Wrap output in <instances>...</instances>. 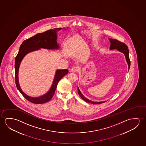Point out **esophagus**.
Segmentation results:
<instances>
[{
  "label": "esophagus",
  "instance_id": "obj_1",
  "mask_svg": "<svg viewBox=\"0 0 146 146\" xmlns=\"http://www.w3.org/2000/svg\"><path fill=\"white\" fill-rule=\"evenodd\" d=\"M78 70H79L78 67L75 66H73V67H72V68H71V71H72V72H78Z\"/></svg>",
  "mask_w": 146,
  "mask_h": 146
}]
</instances>
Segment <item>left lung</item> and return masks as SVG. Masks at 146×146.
<instances>
[{"instance_id": "left-lung-1", "label": "left lung", "mask_w": 146, "mask_h": 146, "mask_svg": "<svg viewBox=\"0 0 146 146\" xmlns=\"http://www.w3.org/2000/svg\"><path fill=\"white\" fill-rule=\"evenodd\" d=\"M110 42L111 43V46L110 47V49L113 50V49H117V51L120 52L121 53L124 54L125 55L126 61L127 63L128 66V70H129L130 66V61L129 57V50L128 49V46L124 43L118 41L117 39H112V38H109ZM78 92L80 96L83 99V100L86 102H88L92 104H100L104 103L106 101H103V102H93L92 100H88L86 97H85L83 94L81 93V91L79 89V87H78Z\"/></svg>"}]
</instances>
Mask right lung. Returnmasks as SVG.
I'll return each instance as SVG.
<instances>
[{
	"label": "right lung",
	"mask_w": 146,
	"mask_h": 146,
	"mask_svg": "<svg viewBox=\"0 0 146 146\" xmlns=\"http://www.w3.org/2000/svg\"><path fill=\"white\" fill-rule=\"evenodd\" d=\"M61 29L62 28H59L48 30L44 33H38L33 37L24 40L20 46L18 53L15 59V80L17 88L26 100L33 104H42L50 101L53 96L59 81L65 75L67 74L68 70L66 69L56 70L53 83L49 90L44 95L39 97H31L24 92L21 89L19 83V70L20 63L24 57L27 54L33 51H37L40 49L52 50H59L60 46L57 41V31ZM64 29L66 30L65 28H64Z\"/></svg>",
	"instance_id": "1"
}]
</instances>
